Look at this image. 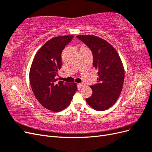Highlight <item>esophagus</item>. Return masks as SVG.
Instances as JSON below:
<instances>
[{
	"instance_id": "esophagus-1",
	"label": "esophagus",
	"mask_w": 152,
	"mask_h": 152,
	"mask_svg": "<svg viewBox=\"0 0 152 152\" xmlns=\"http://www.w3.org/2000/svg\"><path fill=\"white\" fill-rule=\"evenodd\" d=\"M86 86V84H84V83H79V84H78V86H79L80 88H81V87H84Z\"/></svg>"
}]
</instances>
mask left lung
I'll list each match as a JSON object with an SVG mask.
<instances>
[{"label":"left lung","instance_id":"obj_1","mask_svg":"<svg viewBox=\"0 0 152 152\" xmlns=\"http://www.w3.org/2000/svg\"><path fill=\"white\" fill-rule=\"evenodd\" d=\"M77 37L91 50L93 67L98 70L96 84L91 86L93 94L86 102L98 111L113 106L120 96L124 81V69L120 56L112 45L99 37L87 35Z\"/></svg>","mask_w":152,"mask_h":152}]
</instances>
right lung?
<instances>
[{"label": "right lung", "instance_id": "right-lung-1", "mask_svg": "<svg viewBox=\"0 0 152 152\" xmlns=\"http://www.w3.org/2000/svg\"><path fill=\"white\" fill-rule=\"evenodd\" d=\"M73 35L55 37L45 42L34 58L30 70L32 91L39 102L46 109L58 112L70 104L77 90L75 82L58 81L61 68V53Z\"/></svg>", "mask_w": 152, "mask_h": 152}]
</instances>
